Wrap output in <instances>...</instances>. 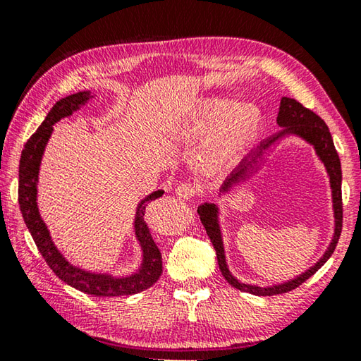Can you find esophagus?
Segmentation results:
<instances>
[{"label":"esophagus","instance_id":"1","mask_svg":"<svg viewBox=\"0 0 361 361\" xmlns=\"http://www.w3.org/2000/svg\"><path fill=\"white\" fill-rule=\"evenodd\" d=\"M200 192V186L192 185V183H181L175 188V194L181 199H191L194 195H197Z\"/></svg>","mask_w":361,"mask_h":361}]
</instances>
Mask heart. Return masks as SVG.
<instances>
[{
	"instance_id": "1",
	"label": "heart",
	"mask_w": 361,
	"mask_h": 361,
	"mask_svg": "<svg viewBox=\"0 0 361 361\" xmlns=\"http://www.w3.org/2000/svg\"><path fill=\"white\" fill-rule=\"evenodd\" d=\"M260 110L251 102H235L228 106L219 97H207L195 106L183 124L186 137L202 139L199 156L208 169H216L233 159L259 134Z\"/></svg>"
}]
</instances>
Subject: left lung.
I'll return each mask as SVG.
<instances>
[{"label": "left lung", "mask_w": 361, "mask_h": 361, "mask_svg": "<svg viewBox=\"0 0 361 361\" xmlns=\"http://www.w3.org/2000/svg\"><path fill=\"white\" fill-rule=\"evenodd\" d=\"M276 121L283 129H281L278 134L270 137V139L262 142L254 152L249 153V156H246V158L240 162V166L233 170L232 175L228 176L224 185H222L221 192H228L233 188V185L246 180L249 173H252V170L265 159V156L270 153V149L276 145L283 137L290 135V134L298 135L307 143H311L314 149H316V154L319 156V159L324 162L326 173L330 176L333 212H335V235H333V240L329 249H326L325 254L320 257L317 264L311 267L310 270H306L303 274H300V276L287 281V283H283V284L260 287V286L240 283V281L235 278L231 271H228L227 264H226L224 243H222V233H221L219 218H218L219 208L216 207L214 203H202V205L197 208L202 224L205 227V231L208 233L209 240H212L213 247L216 251V257H218V264H219V270L222 273V276H224L227 283L233 286L235 289L246 293L260 295V297H270V295L290 292L295 289V287L303 284L306 279H310L312 274L331 257V254L335 252V247L338 245V240L341 235V228H343V195H341V180H343V173H341V161L335 148V143H333L329 126H326L322 118L314 114L312 110L306 109L303 104H300L295 99H290V97H283V99H281Z\"/></svg>", "instance_id": "1"}]
</instances>
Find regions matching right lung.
Returning <instances> with one entry per match:
<instances>
[{"mask_svg":"<svg viewBox=\"0 0 361 361\" xmlns=\"http://www.w3.org/2000/svg\"><path fill=\"white\" fill-rule=\"evenodd\" d=\"M91 96L90 91H78L75 94H71L58 101L50 112L45 116L41 126L32 134L28 142L25 143L23 152L20 156V166H18V203H20V212L25 219V224L28 227L32 240L42 254V257L47 262L58 278L64 281L68 286L80 290L83 293L94 295V297H121V295H134L152 287L159 279L162 273V257L161 251L156 246L154 240L149 233L148 224L145 222L147 207L152 200L159 199L164 194L162 189L154 191L143 199L135 212V237L139 240L143 260L139 270L129 274V276L115 278L112 274L102 273H90L82 268L74 267L63 257V254L58 251L54 241H51L50 232L47 226L39 214L37 208V176L41 159L44 154L45 145L54 130V124L61 118L71 116L80 106L87 104Z\"/></svg>","mask_w":361,"mask_h":361,"instance_id":"right-lung-1","label":"right lung"}]
</instances>
